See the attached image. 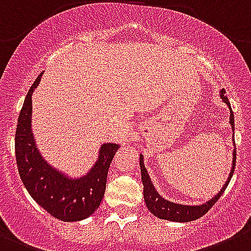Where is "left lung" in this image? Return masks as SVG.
Returning a JSON list of instances; mask_svg holds the SVG:
<instances>
[{
  "label": "left lung",
  "mask_w": 251,
  "mask_h": 251,
  "mask_svg": "<svg viewBox=\"0 0 251 251\" xmlns=\"http://www.w3.org/2000/svg\"><path fill=\"white\" fill-rule=\"evenodd\" d=\"M219 96H221L222 101L228 106L229 111H230V117H229V123H230L231 130H233V145H234V150H233V161H231V169L230 173H229L228 178L224 182L223 187L221 188L218 193H217L214 197H212L209 201H207L206 203L202 204H196V206H188V204H181V203H175V202H171L169 200H165L164 197L159 195V192L156 191V188L154 187V183H152L151 178H150L149 174H148L147 168L144 165V156L140 154L139 156V165H140V173H142V181L143 185H144V201L147 204L148 209L154 214L155 217L160 219H166V221L176 222V223H187V222L196 221V219L201 218L202 216L207 213L209 209L213 207V204L216 203L219 200L222 195H223L224 190L228 186L229 181H230L233 173H234V166H235V159H237V154H235V140H234V114L231 111L230 103L228 101V97L226 96V91L224 88H222L221 92H219Z\"/></svg>",
  "instance_id": "8db88e82"
}]
</instances>
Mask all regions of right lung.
I'll return each instance as SVG.
<instances>
[{
    "label": "right lung",
    "mask_w": 251,
    "mask_h": 251,
    "mask_svg": "<svg viewBox=\"0 0 251 251\" xmlns=\"http://www.w3.org/2000/svg\"><path fill=\"white\" fill-rule=\"evenodd\" d=\"M40 74L28 91L18 117L16 130V160L21 180L32 199L54 218L77 222L88 218L101 204L106 190L109 165L121 148L104 143L90 170L73 177L48 163L40 154L32 129V95L42 78Z\"/></svg>",
    "instance_id": "add662e5"
}]
</instances>
